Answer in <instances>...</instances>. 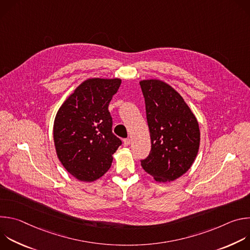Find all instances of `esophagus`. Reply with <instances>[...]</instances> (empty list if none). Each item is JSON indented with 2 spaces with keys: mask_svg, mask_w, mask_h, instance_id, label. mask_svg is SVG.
<instances>
[{
  "mask_svg": "<svg viewBox=\"0 0 250 250\" xmlns=\"http://www.w3.org/2000/svg\"><path fill=\"white\" fill-rule=\"evenodd\" d=\"M130 145V139L129 138H125L124 139V146H128Z\"/></svg>",
  "mask_w": 250,
  "mask_h": 250,
  "instance_id": "esophagus-1",
  "label": "esophagus"
}]
</instances>
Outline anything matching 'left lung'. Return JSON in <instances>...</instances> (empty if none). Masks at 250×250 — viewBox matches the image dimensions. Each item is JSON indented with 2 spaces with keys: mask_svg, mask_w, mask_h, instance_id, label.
Wrapping results in <instances>:
<instances>
[{
  "mask_svg": "<svg viewBox=\"0 0 250 250\" xmlns=\"http://www.w3.org/2000/svg\"><path fill=\"white\" fill-rule=\"evenodd\" d=\"M146 101L151 150L141 166L157 182H170L192 166L200 146V128L182 96L158 79L139 82Z\"/></svg>",
  "mask_w": 250,
  "mask_h": 250,
  "instance_id": "1",
  "label": "left lung"
}]
</instances>
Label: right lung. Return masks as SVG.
<instances>
[{"instance_id":"add662e5","label":"right lung","mask_w":250,"mask_h":250,"mask_svg":"<svg viewBox=\"0 0 250 250\" xmlns=\"http://www.w3.org/2000/svg\"><path fill=\"white\" fill-rule=\"evenodd\" d=\"M119 78H90L61 104L53 125L56 154L64 168L83 182H93L108 171L122 140L113 131L108 110L118 92Z\"/></svg>"}]
</instances>
